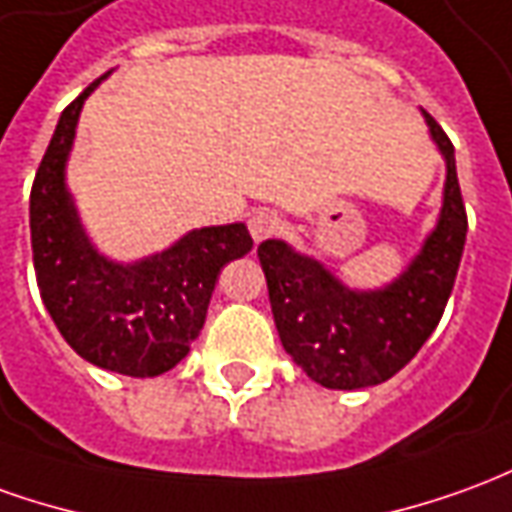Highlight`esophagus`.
<instances>
[{
    "instance_id": "esophagus-1",
    "label": "esophagus",
    "mask_w": 512,
    "mask_h": 512,
    "mask_svg": "<svg viewBox=\"0 0 512 512\" xmlns=\"http://www.w3.org/2000/svg\"><path fill=\"white\" fill-rule=\"evenodd\" d=\"M277 230H280V216L274 210H255L249 216V232H252V238H255L257 244L271 238Z\"/></svg>"
}]
</instances>
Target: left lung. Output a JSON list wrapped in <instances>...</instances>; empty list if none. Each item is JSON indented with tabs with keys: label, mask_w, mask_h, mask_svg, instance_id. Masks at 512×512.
<instances>
[{
	"label": "left lung",
	"mask_w": 512,
	"mask_h": 512,
	"mask_svg": "<svg viewBox=\"0 0 512 512\" xmlns=\"http://www.w3.org/2000/svg\"><path fill=\"white\" fill-rule=\"evenodd\" d=\"M421 116L446 163V182L438 221L399 277L382 288H352L280 238L257 246L285 352L310 380L332 391L391 380L438 327L455 288L468 232L455 146L427 110Z\"/></svg>",
	"instance_id": "left-lung-1"
}]
</instances>
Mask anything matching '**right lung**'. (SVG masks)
<instances>
[{"label":"right lung","mask_w":512,"mask_h":512,"mask_svg":"<svg viewBox=\"0 0 512 512\" xmlns=\"http://www.w3.org/2000/svg\"><path fill=\"white\" fill-rule=\"evenodd\" d=\"M91 82L57 121L30 196L32 263L49 316L88 363L124 377H157L191 352L221 268L252 249L244 221L185 232L163 252L121 263L82 227L66 182Z\"/></svg>","instance_id":"right-lung-1"}]
</instances>
